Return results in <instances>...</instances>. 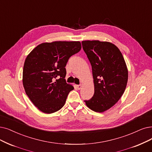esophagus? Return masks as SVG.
Segmentation results:
<instances>
[{
    "mask_svg": "<svg viewBox=\"0 0 152 152\" xmlns=\"http://www.w3.org/2000/svg\"><path fill=\"white\" fill-rule=\"evenodd\" d=\"M82 84H80V85H77V88L78 90H80V89L82 88Z\"/></svg>",
    "mask_w": 152,
    "mask_h": 152,
    "instance_id": "34e87169",
    "label": "esophagus"
}]
</instances>
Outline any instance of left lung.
<instances>
[{
  "instance_id": "left-lung-1",
  "label": "left lung",
  "mask_w": 152,
  "mask_h": 152,
  "mask_svg": "<svg viewBox=\"0 0 152 152\" xmlns=\"http://www.w3.org/2000/svg\"><path fill=\"white\" fill-rule=\"evenodd\" d=\"M84 52L92 65L94 94L85 100L91 110L102 113L113 107L124 94L128 69L118 48L109 42L83 40Z\"/></svg>"
}]
</instances>
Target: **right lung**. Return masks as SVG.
Wrapping results in <instances>:
<instances>
[{
  "instance_id": "1",
  "label": "right lung",
  "mask_w": 152,
  "mask_h": 152,
  "mask_svg": "<svg viewBox=\"0 0 152 152\" xmlns=\"http://www.w3.org/2000/svg\"><path fill=\"white\" fill-rule=\"evenodd\" d=\"M79 41H55L38 45L27 56L22 82L26 93L41 112L50 114L61 109L74 88L66 83L65 66L81 49Z\"/></svg>"
}]
</instances>
